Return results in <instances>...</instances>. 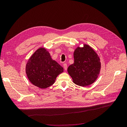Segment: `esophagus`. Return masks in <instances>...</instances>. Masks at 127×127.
Wrapping results in <instances>:
<instances>
[{"mask_svg": "<svg viewBox=\"0 0 127 127\" xmlns=\"http://www.w3.org/2000/svg\"><path fill=\"white\" fill-rule=\"evenodd\" d=\"M64 69L65 70H66L67 69V64L65 63V64H64Z\"/></svg>", "mask_w": 127, "mask_h": 127, "instance_id": "obj_1", "label": "esophagus"}]
</instances>
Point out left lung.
Returning a JSON list of instances; mask_svg holds the SVG:
<instances>
[{
	"label": "left lung",
	"mask_w": 127,
	"mask_h": 127,
	"mask_svg": "<svg viewBox=\"0 0 127 127\" xmlns=\"http://www.w3.org/2000/svg\"><path fill=\"white\" fill-rule=\"evenodd\" d=\"M74 63L68 68V72L76 85L86 86L93 83L101 69L100 59L89 45L76 48L74 53Z\"/></svg>",
	"instance_id": "8db88e82"
}]
</instances>
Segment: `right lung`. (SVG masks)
<instances>
[{"mask_svg":"<svg viewBox=\"0 0 127 127\" xmlns=\"http://www.w3.org/2000/svg\"><path fill=\"white\" fill-rule=\"evenodd\" d=\"M64 68L51 59L45 48H40L33 53L26 66V73L30 82L40 88H46L54 84Z\"/></svg>","mask_w":127,"mask_h":127,"instance_id":"right-lung-1","label":"right lung"}]
</instances>
